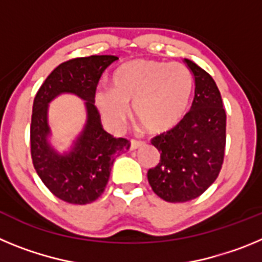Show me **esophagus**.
<instances>
[{
	"mask_svg": "<svg viewBox=\"0 0 262 262\" xmlns=\"http://www.w3.org/2000/svg\"><path fill=\"white\" fill-rule=\"evenodd\" d=\"M143 144H144V143L140 142V140H134L133 139V140H131V147H129V149H131V151H135V149L142 147Z\"/></svg>",
	"mask_w": 262,
	"mask_h": 262,
	"instance_id": "1",
	"label": "esophagus"
}]
</instances>
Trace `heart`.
Instances as JSON below:
<instances>
[{
	"label": "heart",
	"instance_id": "heart-1",
	"mask_svg": "<svg viewBox=\"0 0 262 262\" xmlns=\"http://www.w3.org/2000/svg\"><path fill=\"white\" fill-rule=\"evenodd\" d=\"M193 77L178 62L135 60L113 75V88L94 89V105L110 129L126 123L133 103L134 118L148 133H164L181 122L190 102Z\"/></svg>",
	"mask_w": 262,
	"mask_h": 262
}]
</instances>
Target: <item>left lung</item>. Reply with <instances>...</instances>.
Here are the masks:
<instances>
[{
  "mask_svg": "<svg viewBox=\"0 0 262 262\" xmlns=\"http://www.w3.org/2000/svg\"><path fill=\"white\" fill-rule=\"evenodd\" d=\"M194 77L190 111L172 129L152 139L160 163L148 170L155 194L166 202L198 198L221 172L226 148V111L215 81L194 61L184 59Z\"/></svg>",
  "mask_w": 262,
  "mask_h": 262,
  "instance_id": "1",
  "label": "left lung"
}]
</instances>
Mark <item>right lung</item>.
Segmentation results:
<instances>
[{
	"label": "right lung",
	"mask_w": 262,
	"mask_h": 262,
	"mask_svg": "<svg viewBox=\"0 0 262 262\" xmlns=\"http://www.w3.org/2000/svg\"><path fill=\"white\" fill-rule=\"evenodd\" d=\"M113 55H93L61 62L46 78L32 105L30 143L32 164L48 190L64 202L86 205L101 196L107 185L115 155L123 154L129 142L103 129L94 106L93 93ZM60 94H75L85 101L87 122L68 151L60 154L49 142V102Z\"/></svg>",
	"instance_id": "1"
}]
</instances>
